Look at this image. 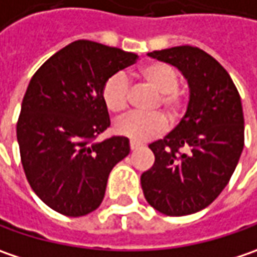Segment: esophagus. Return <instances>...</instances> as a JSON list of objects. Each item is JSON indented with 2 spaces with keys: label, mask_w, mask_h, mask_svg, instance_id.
<instances>
[{
  "label": "esophagus",
  "mask_w": 257,
  "mask_h": 257,
  "mask_svg": "<svg viewBox=\"0 0 257 257\" xmlns=\"http://www.w3.org/2000/svg\"><path fill=\"white\" fill-rule=\"evenodd\" d=\"M129 147H131V150L135 151V150H138V148H141L142 145H141V144H138V142H134V141H131V142H129Z\"/></svg>",
  "instance_id": "34e87169"
}]
</instances>
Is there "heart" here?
Segmentation results:
<instances>
[{"label":"heart","instance_id":"b5f03b06","mask_svg":"<svg viewBox=\"0 0 257 257\" xmlns=\"http://www.w3.org/2000/svg\"><path fill=\"white\" fill-rule=\"evenodd\" d=\"M138 77L160 93L155 107L161 106L171 119L178 116L181 107V95L177 90L180 84V77L170 64L161 62L150 63L138 72ZM129 96L131 87L128 77L123 73H115L103 84V102L107 109L115 115H120L128 109ZM165 126L167 120L160 113H132L117 122L116 131L129 140L144 142L158 137Z\"/></svg>","mask_w":257,"mask_h":257}]
</instances>
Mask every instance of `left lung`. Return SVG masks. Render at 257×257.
<instances>
[{"label":"left lung","instance_id":"1","mask_svg":"<svg viewBox=\"0 0 257 257\" xmlns=\"http://www.w3.org/2000/svg\"><path fill=\"white\" fill-rule=\"evenodd\" d=\"M148 56L183 73L190 99L180 123L150 144L155 162L141 175V185L150 206L162 214H193L217 198L239 162L244 145L240 95L226 69L198 47Z\"/></svg>","mask_w":257,"mask_h":257}]
</instances>
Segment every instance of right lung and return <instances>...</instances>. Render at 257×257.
I'll return each instance as SVG.
<instances>
[{
	"instance_id": "add662e5",
	"label": "right lung",
	"mask_w": 257,
	"mask_h": 257,
	"mask_svg": "<svg viewBox=\"0 0 257 257\" xmlns=\"http://www.w3.org/2000/svg\"><path fill=\"white\" fill-rule=\"evenodd\" d=\"M137 59L135 53L77 40L31 77L17 141L28 183L54 211L80 217L96 210L112 168L129 154L125 137L93 140L110 125L103 84Z\"/></svg>"
}]
</instances>
